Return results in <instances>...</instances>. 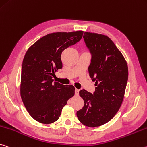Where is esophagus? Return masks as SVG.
<instances>
[{
	"instance_id": "obj_1",
	"label": "esophagus",
	"mask_w": 147,
	"mask_h": 147,
	"mask_svg": "<svg viewBox=\"0 0 147 147\" xmlns=\"http://www.w3.org/2000/svg\"><path fill=\"white\" fill-rule=\"evenodd\" d=\"M78 94H79V90L75 89V95H78Z\"/></svg>"
}]
</instances>
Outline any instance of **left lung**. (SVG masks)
Returning <instances> with one entry per match:
<instances>
[{
  "label": "left lung",
  "instance_id": "8db88e82",
  "mask_svg": "<svg viewBox=\"0 0 147 147\" xmlns=\"http://www.w3.org/2000/svg\"><path fill=\"white\" fill-rule=\"evenodd\" d=\"M83 38L92 55L88 71L96 87L93 94L84 89L79 92L84 105L76 116L86 126L97 127L109 122L119 110L128 68L122 53L108 36L86 32Z\"/></svg>",
  "mask_w": 147,
  "mask_h": 147
}]
</instances>
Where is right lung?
<instances>
[{
  "label": "right lung",
  "mask_w": 147,
  "mask_h": 147,
  "mask_svg": "<svg viewBox=\"0 0 147 147\" xmlns=\"http://www.w3.org/2000/svg\"><path fill=\"white\" fill-rule=\"evenodd\" d=\"M83 31L54 32L32 44L23 60L21 97L29 115L37 122L52 124L59 119L63 107L74 95L73 85L53 82L62 68L61 53L80 41Z\"/></svg>",
  "instance_id": "add662e5"
}]
</instances>
